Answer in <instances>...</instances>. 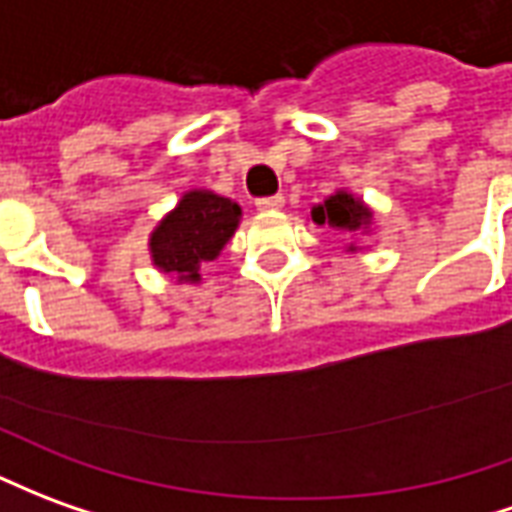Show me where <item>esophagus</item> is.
<instances>
[{
  "mask_svg": "<svg viewBox=\"0 0 512 512\" xmlns=\"http://www.w3.org/2000/svg\"><path fill=\"white\" fill-rule=\"evenodd\" d=\"M257 210H263V213H274V210H280L285 205V199L282 196H266V199H257L255 202Z\"/></svg>",
  "mask_w": 512,
  "mask_h": 512,
  "instance_id": "34e87169",
  "label": "esophagus"
}]
</instances>
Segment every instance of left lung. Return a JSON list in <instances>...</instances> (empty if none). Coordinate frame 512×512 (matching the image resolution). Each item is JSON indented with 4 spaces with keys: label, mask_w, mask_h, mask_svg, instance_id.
Returning <instances> with one entry per match:
<instances>
[{
    "label": "left lung",
    "mask_w": 512,
    "mask_h": 512,
    "mask_svg": "<svg viewBox=\"0 0 512 512\" xmlns=\"http://www.w3.org/2000/svg\"><path fill=\"white\" fill-rule=\"evenodd\" d=\"M310 221L318 227H330V230L346 235L349 238V244H346L349 255L363 252L360 238L374 232V210L360 196L352 194L349 188H335V194L310 207Z\"/></svg>",
    "instance_id": "obj_1"
}]
</instances>
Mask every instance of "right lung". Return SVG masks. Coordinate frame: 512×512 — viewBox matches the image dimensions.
I'll return each instance as SVG.
<instances>
[{
  "instance_id": "right-lung-1",
  "label": "right lung",
  "mask_w": 512,
  "mask_h": 512,
  "mask_svg": "<svg viewBox=\"0 0 512 512\" xmlns=\"http://www.w3.org/2000/svg\"><path fill=\"white\" fill-rule=\"evenodd\" d=\"M241 216V205L216 191H182L177 205L157 221L146 238L152 266L177 285H199L202 266L224 252Z\"/></svg>"
}]
</instances>
